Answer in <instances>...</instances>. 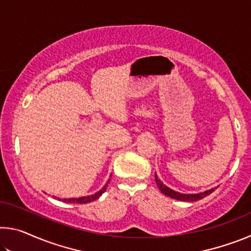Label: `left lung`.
<instances>
[{
	"label": "left lung",
	"mask_w": 251,
	"mask_h": 251,
	"mask_svg": "<svg viewBox=\"0 0 251 251\" xmlns=\"http://www.w3.org/2000/svg\"><path fill=\"white\" fill-rule=\"evenodd\" d=\"M155 180H156L157 186H158L159 190L164 195H166V196L171 197V198L177 199V201H199V199H202L206 196H208V195H210L216 189V188H211L209 190H206V192L199 193V194H181V193L175 192V190L169 188V187H167L166 185H164L163 181L158 179V177H157L156 174H155Z\"/></svg>",
	"instance_id": "8db88e82"
}]
</instances>
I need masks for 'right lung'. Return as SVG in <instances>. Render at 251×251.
Masks as SVG:
<instances>
[{
    "mask_svg": "<svg viewBox=\"0 0 251 251\" xmlns=\"http://www.w3.org/2000/svg\"><path fill=\"white\" fill-rule=\"evenodd\" d=\"M106 187H107V184H106L103 187V188L100 190V192H97L94 195H91V196H85V197H79V198H64V199H62V201H65V202H77V203L91 202L93 201H96V199H99L101 196V194L106 192Z\"/></svg>",
    "mask_w": 251,
    "mask_h": 251,
    "instance_id": "right-lung-1",
    "label": "right lung"
}]
</instances>
